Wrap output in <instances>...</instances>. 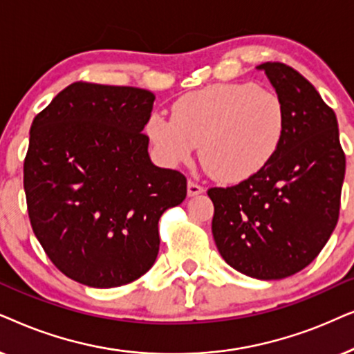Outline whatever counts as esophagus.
<instances>
[{
	"mask_svg": "<svg viewBox=\"0 0 354 354\" xmlns=\"http://www.w3.org/2000/svg\"><path fill=\"white\" fill-rule=\"evenodd\" d=\"M204 192V187L197 185V183H192V181H187V196L189 197H194V196H199Z\"/></svg>",
	"mask_w": 354,
	"mask_h": 354,
	"instance_id": "obj_1",
	"label": "esophagus"
}]
</instances>
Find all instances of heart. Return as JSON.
Masks as SVG:
<instances>
[{"instance_id": "b5f03b06", "label": "heart", "mask_w": 354, "mask_h": 354, "mask_svg": "<svg viewBox=\"0 0 354 354\" xmlns=\"http://www.w3.org/2000/svg\"><path fill=\"white\" fill-rule=\"evenodd\" d=\"M165 167L201 160L216 181L251 180L277 157L286 133V108L272 91L254 82H226L186 93L174 102L171 118L152 113L144 126Z\"/></svg>"}]
</instances>
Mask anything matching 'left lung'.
<instances>
[{"instance_id": "1", "label": "left lung", "mask_w": 354, "mask_h": 354, "mask_svg": "<svg viewBox=\"0 0 354 354\" xmlns=\"http://www.w3.org/2000/svg\"><path fill=\"white\" fill-rule=\"evenodd\" d=\"M285 103L286 133L266 169L212 187L216 249L234 270L281 280L308 267L335 230L345 180L337 116L308 79L281 63L257 66Z\"/></svg>"}]
</instances>
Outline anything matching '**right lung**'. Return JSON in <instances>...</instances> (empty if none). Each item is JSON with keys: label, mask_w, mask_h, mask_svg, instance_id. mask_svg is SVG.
Returning <instances> with one entry per match:
<instances>
[{"label": "right lung", "mask_w": 354, "mask_h": 354, "mask_svg": "<svg viewBox=\"0 0 354 354\" xmlns=\"http://www.w3.org/2000/svg\"><path fill=\"white\" fill-rule=\"evenodd\" d=\"M155 95L74 82L30 128L24 189L32 230L66 277L92 288L138 280L158 256V220L186 178L155 167L142 134Z\"/></svg>", "instance_id": "right-lung-1"}]
</instances>
